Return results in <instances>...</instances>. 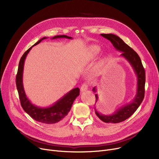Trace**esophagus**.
<instances>
[{"mask_svg": "<svg viewBox=\"0 0 159 159\" xmlns=\"http://www.w3.org/2000/svg\"><path fill=\"white\" fill-rule=\"evenodd\" d=\"M88 84H83L82 85V86L80 87V91H82V92H83V91H86L87 89H88Z\"/></svg>", "mask_w": 159, "mask_h": 159, "instance_id": "1", "label": "esophagus"}]
</instances>
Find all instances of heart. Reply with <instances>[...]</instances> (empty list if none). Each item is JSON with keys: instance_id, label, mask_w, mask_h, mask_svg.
Masks as SVG:
<instances>
[{"instance_id": "heart-1", "label": "heart", "mask_w": 159, "mask_h": 159, "mask_svg": "<svg viewBox=\"0 0 159 159\" xmlns=\"http://www.w3.org/2000/svg\"><path fill=\"white\" fill-rule=\"evenodd\" d=\"M101 52V48L97 45H91L88 49V58L89 60H92Z\"/></svg>"}]
</instances>
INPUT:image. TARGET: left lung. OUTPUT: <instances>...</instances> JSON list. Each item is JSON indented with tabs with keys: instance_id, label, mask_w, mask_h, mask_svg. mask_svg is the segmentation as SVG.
I'll return each instance as SVG.
<instances>
[{
	"instance_id": "1",
	"label": "left lung",
	"mask_w": 159,
	"mask_h": 159,
	"mask_svg": "<svg viewBox=\"0 0 159 159\" xmlns=\"http://www.w3.org/2000/svg\"><path fill=\"white\" fill-rule=\"evenodd\" d=\"M101 35L109 40L117 51L122 52L120 57L124 58L129 63L137 76V83L136 94L131 102L121 106L111 115H103L99 113L97 110L96 107H95V114L102 121L106 123H119L130 117L138 109V107L143 101L145 91V70L138 54L131 48L125 43L119 37L111 34V33L101 34ZM92 90L96 93V87H94ZM95 103L97 104L98 100V97L97 93L95 94Z\"/></svg>"
}]
</instances>
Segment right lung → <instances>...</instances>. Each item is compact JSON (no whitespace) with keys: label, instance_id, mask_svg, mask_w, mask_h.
<instances>
[{"label":"right lung","instance_id":"add662e5","mask_svg":"<svg viewBox=\"0 0 159 159\" xmlns=\"http://www.w3.org/2000/svg\"><path fill=\"white\" fill-rule=\"evenodd\" d=\"M64 38L72 39V37L64 35H56L52 37V39ZM45 39H47V37H44L40 39L23 54L19 62L18 71L16 76V85L18 90L20 104L25 112L27 113L31 118L36 121L51 124L57 123L58 122H62L66 120L67 115H68L71 110L74 101L80 94V89L79 88L71 89L60 99H58L53 105L48 107H40L33 104L27 97L23 85V70L24 61L31 48L34 46L39 44L41 41H43Z\"/></svg>","mask_w":159,"mask_h":159}]
</instances>
